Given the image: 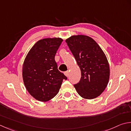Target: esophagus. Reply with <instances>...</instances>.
<instances>
[{
  "instance_id": "1",
  "label": "esophagus",
  "mask_w": 131,
  "mask_h": 131,
  "mask_svg": "<svg viewBox=\"0 0 131 131\" xmlns=\"http://www.w3.org/2000/svg\"><path fill=\"white\" fill-rule=\"evenodd\" d=\"M64 74H65V76H66L67 77H68V76H69V72L68 71H66V72H64Z\"/></svg>"
}]
</instances>
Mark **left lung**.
Returning a JSON list of instances; mask_svg holds the SVG:
<instances>
[{
    "label": "left lung",
    "mask_w": 131,
    "mask_h": 131,
    "mask_svg": "<svg viewBox=\"0 0 131 131\" xmlns=\"http://www.w3.org/2000/svg\"><path fill=\"white\" fill-rule=\"evenodd\" d=\"M66 42L81 70L80 80L74 85L77 92L85 99L97 98L106 89L110 78V67L105 53L89 36H72Z\"/></svg>",
    "instance_id": "left-lung-1"
}]
</instances>
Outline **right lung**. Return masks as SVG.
Masks as SVG:
<instances>
[{
	"label": "right lung",
	"mask_w": 131,
	"mask_h": 131,
	"mask_svg": "<svg viewBox=\"0 0 131 131\" xmlns=\"http://www.w3.org/2000/svg\"><path fill=\"white\" fill-rule=\"evenodd\" d=\"M63 40L47 38L39 40L25 58L23 79L26 89L32 97L47 102L57 95L67 77L58 70L55 56Z\"/></svg>",
	"instance_id": "right-lung-1"
}]
</instances>
